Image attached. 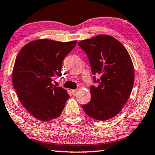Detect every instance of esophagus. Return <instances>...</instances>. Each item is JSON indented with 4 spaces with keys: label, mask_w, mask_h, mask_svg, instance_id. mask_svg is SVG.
<instances>
[{
    "label": "esophagus",
    "mask_w": 155,
    "mask_h": 155,
    "mask_svg": "<svg viewBox=\"0 0 155 155\" xmlns=\"http://www.w3.org/2000/svg\"><path fill=\"white\" fill-rule=\"evenodd\" d=\"M78 93V91L77 90H72V94L73 96H76Z\"/></svg>",
    "instance_id": "1"
}]
</instances>
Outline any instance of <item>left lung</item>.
Segmentation results:
<instances>
[{
  "mask_svg": "<svg viewBox=\"0 0 155 155\" xmlns=\"http://www.w3.org/2000/svg\"><path fill=\"white\" fill-rule=\"evenodd\" d=\"M78 45L87 54L93 74H101L98 86L91 87V99L83 105V110L95 120L110 119L122 110L132 91V60L124 46L111 36L98 35L81 41Z\"/></svg>",
  "mask_w": 155,
  "mask_h": 155,
  "instance_id": "obj_1",
  "label": "left lung"
}]
</instances>
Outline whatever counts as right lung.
Returning <instances> with one entry per match:
<instances>
[{
	"label": "right lung",
	"instance_id": "1",
	"mask_svg": "<svg viewBox=\"0 0 155 155\" xmlns=\"http://www.w3.org/2000/svg\"><path fill=\"white\" fill-rule=\"evenodd\" d=\"M77 43V41L38 39L28 42L18 52L12 84L23 107L37 119L51 120L63 110L69 95L52 81L61 77L62 61Z\"/></svg>",
	"mask_w": 155,
	"mask_h": 155
}]
</instances>
